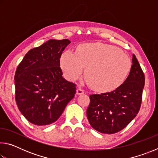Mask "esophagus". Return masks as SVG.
Listing matches in <instances>:
<instances>
[{
    "label": "esophagus",
    "mask_w": 158,
    "mask_h": 158,
    "mask_svg": "<svg viewBox=\"0 0 158 158\" xmlns=\"http://www.w3.org/2000/svg\"><path fill=\"white\" fill-rule=\"evenodd\" d=\"M84 90L82 89H81V88H78V89H77V95H81V94H84Z\"/></svg>",
    "instance_id": "1"
}]
</instances>
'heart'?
<instances>
[{"instance_id":"1","label":"heart","mask_w":158,"mask_h":158,"mask_svg":"<svg viewBox=\"0 0 158 158\" xmlns=\"http://www.w3.org/2000/svg\"><path fill=\"white\" fill-rule=\"evenodd\" d=\"M130 57L113 45L95 42L84 43L77 47L76 53L65 51L60 57L64 75L74 81L85 71L88 84L95 90L107 93L123 84L130 70Z\"/></svg>"}]
</instances>
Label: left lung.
<instances>
[{
	"instance_id": "left-lung-1",
	"label": "left lung",
	"mask_w": 158,
	"mask_h": 158,
	"mask_svg": "<svg viewBox=\"0 0 158 158\" xmlns=\"http://www.w3.org/2000/svg\"><path fill=\"white\" fill-rule=\"evenodd\" d=\"M145 77L132 55V65L123 84L111 92L90 95L88 120L93 128L104 134H114L127 126L139 111Z\"/></svg>"
}]
</instances>
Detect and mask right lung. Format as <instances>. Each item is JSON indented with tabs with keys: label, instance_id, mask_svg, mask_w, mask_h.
Listing matches in <instances>:
<instances>
[{
	"label": "right lung",
	"instance_id": "right-lung-1",
	"mask_svg": "<svg viewBox=\"0 0 158 158\" xmlns=\"http://www.w3.org/2000/svg\"><path fill=\"white\" fill-rule=\"evenodd\" d=\"M68 39L49 40L31 49L15 75V100L21 113L36 125L56 121L76 93V84L63 77L60 58Z\"/></svg>",
	"mask_w": 158,
	"mask_h": 158
}]
</instances>
